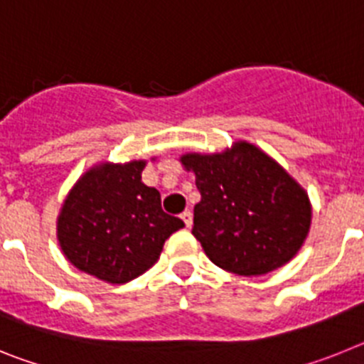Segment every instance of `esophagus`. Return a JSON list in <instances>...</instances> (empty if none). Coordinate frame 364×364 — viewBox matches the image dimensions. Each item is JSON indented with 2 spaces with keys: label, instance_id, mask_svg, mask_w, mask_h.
Returning a JSON list of instances; mask_svg holds the SVG:
<instances>
[{
  "label": "esophagus",
  "instance_id": "obj_1",
  "mask_svg": "<svg viewBox=\"0 0 364 364\" xmlns=\"http://www.w3.org/2000/svg\"><path fill=\"white\" fill-rule=\"evenodd\" d=\"M180 218H182V220H184L186 228H191V224H193V215H191V211L186 210L184 213H180Z\"/></svg>",
  "mask_w": 364,
  "mask_h": 364
}]
</instances>
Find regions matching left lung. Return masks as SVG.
<instances>
[{
	"mask_svg": "<svg viewBox=\"0 0 364 364\" xmlns=\"http://www.w3.org/2000/svg\"><path fill=\"white\" fill-rule=\"evenodd\" d=\"M200 202L193 231L213 264L252 277L290 262L311 224L308 193L253 144L235 142L213 154L188 153Z\"/></svg>",
	"mask_w": 364,
	"mask_h": 364,
	"instance_id": "obj_1",
	"label": "left lung"
}]
</instances>
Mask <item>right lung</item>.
Here are the masks:
<instances>
[{"instance_id": "1", "label": "right lung", "mask_w": 364, "mask_h": 364, "mask_svg": "<svg viewBox=\"0 0 364 364\" xmlns=\"http://www.w3.org/2000/svg\"><path fill=\"white\" fill-rule=\"evenodd\" d=\"M146 160L102 162L83 173L63 200L56 235L80 272L124 284L159 260L164 242L184 228L164 213L160 193L142 182Z\"/></svg>"}]
</instances>
